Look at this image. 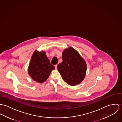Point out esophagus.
<instances>
[{
	"label": "esophagus",
	"mask_w": 122,
	"mask_h": 122,
	"mask_svg": "<svg viewBox=\"0 0 122 122\" xmlns=\"http://www.w3.org/2000/svg\"><path fill=\"white\" fill-rule=\"evenodd\" d=\"M55 67L56 68V69H57V65H55Z\"/></svg>",
	"instance_id": "esophagus-1"
}]
</instances>
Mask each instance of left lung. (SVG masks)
Masks as SVG:
<instances>
[{"mask_svg":"<svg viewBox=\"0 0 122 122\" xmlns=\"http://www.w3.org/2000/svg\"><path fill=\"white\" fill-rule=\"evenodd\" d=\"M63 62L57 65V70L63 79L72 86L80 84L85 78L86 64L74 48L69 47L62 52Z\"/></svg>","mask_w":122,"mask_h":122,"instance_id":"left-lung-1","label":"left lung"}]
</instances>
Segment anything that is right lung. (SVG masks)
<instances>
[{
    "instance_id": "add662e5",
    "label": "right lung",
    "mask_w": 122,
    "mask_h": 122,
    "mask_svg": "<svg viewBox=\"0 0 122 122\" xmlns=\"http://www.w3.org/2000/svg\"><path fill=\"white\" fill-rule=\"evenodd\" d=\"M55 69L54 66L50 63L45 51L37 50L34 51L28 67V73L34 81L39 83L45 82L51 71Z\"/></svg>"
}]
</instances>
